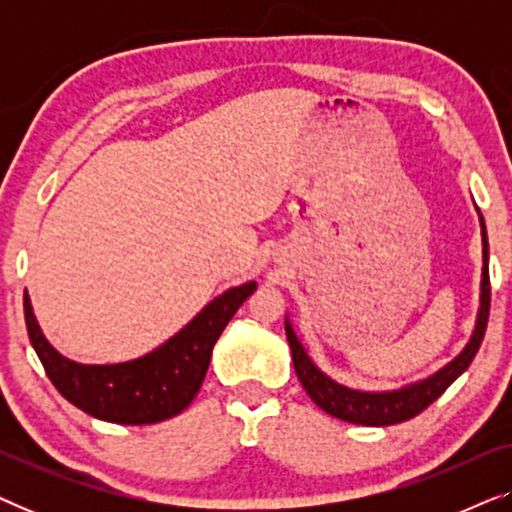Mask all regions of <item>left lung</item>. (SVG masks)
<instances>
[{
	"label": "left lung",
	"mask_w": 512,
	"mask_h": 512,
	"mask_svg": "<svg viewBox=\"0 0 512 512\" xmlns=\"http://www.w3.org/2000/svg\"><path fill=\"white\" fill-rule=\"evenodd\" d=\"M480 214V212H478ZM480 228H482V284H480V312L478 321H475L473 338L468 342L464 352L457 359L447 363L443 370H438L436 375L426 377L422 382L410 384V387L396 389V391H356L342 384L333 382L331 377L321 373L314 366L310 356L305 354L303 345L293 333V326L286 321V338H289L291 356H293V368L307 396L319 405L321 410L328 412L331 417H338L342 422H352L361 426H391L408 422V419L417 417L419 412L429 408L464 370L471 366V361L478 354L487 331V319H489V303H492V286H489V244H487V228L485 219L480 214Z\"/></svg>",
	"instance_id": "1"
}]
</instances>
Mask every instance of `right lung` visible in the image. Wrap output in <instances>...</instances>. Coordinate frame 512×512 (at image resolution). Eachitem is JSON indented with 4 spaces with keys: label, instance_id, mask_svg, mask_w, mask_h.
<instances>
[{
    "label": "right lung",
    "instance_id": "right-lung-1",
    "mask_svg": "<svg viewBox=\"0 0 512 512\" xmlns=\"http://www.w3.org/2000/svg\"><path fill=\"white\" fill-rule=\"evenodd\" d=\"M256 289L247 282L214 298L191 324L142 359L114 366H81L48 345L34 319L30 298H23L27 335L53 387L88 415L114 424H156L186 410L205 380L212 349Z\"/></svg>",
    "mask_w": 512,
    "mask_h": 512
}]
</instances>
